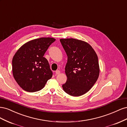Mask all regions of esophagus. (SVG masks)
Returning a JSON list of instances; mask_svg holds the SVG:
<instances>
[{"instance_id": "esophagus-1", "label": "esophagus", "mask_w": 127, "mask_h": 127, "mask_svg": "<svg viewBox=\"0 0 127 127\" xmlns=\"http://www.w3.org/2000/svg\"><path fill=\"white\" fill-rule=\"evenodd\" d=\"M60 73V70H56V74L57 75H58V74H59Z\"/></svg>"}]
</instances>
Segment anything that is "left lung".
<instances>
[{
    "instance_id": "1",
    "label": "left lung",
    "mask_w": 127,
    "mask_h": 127,
    "mask_svg": "<svg viewBox=\"0 0 127 127\" xmlns=\"http://www.w3.org/2000/svg\"><path fill=\"white\" fill-rule=\"evenodd\" d=\"M68 57L65 67L67 82L64 91L72 96L87 93L97 81L99 74L98 57L87 42L69 38L60 40Z\"/></svg>"
}]
</instances>
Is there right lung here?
<instances>
[{
  "label": "right lung",
  "instance_id": "obj_1",
  "mask_svg": "<svg viewBox=\"0 0 127 127\" xmlns=\"http://www.w3.org/2000/svg\"><path fill=\"white\" fill-rule=\"evenodd\" d=\"M55 41L52 37L31 40L21 47L14 56L13 75L23 90L29 92L39 91L51 78L52 71L43 56Z\"/></svg>",
  "mask_w": 127,
  "mask_h": 127
}]
</instances>
